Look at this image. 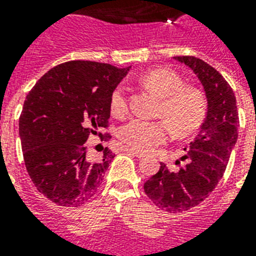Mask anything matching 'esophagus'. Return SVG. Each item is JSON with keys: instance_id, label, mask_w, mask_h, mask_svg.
Returning a JSON list of instances; mask_svg holds the SVG:
<instances>
[{"instance_id": "34e87169", "label": "esophagus", "mask_w": 256, "mask_h": 256, "mask_svg": "<svg viewBox=\"0 0 256 256\" xmlns=\"http://www.w3.org/2000/svg\"><path fill=\"white\" fill-rule=\"evenodd\" d=\"M124 152H132V156H136V158H144V152H138V150H136V148H124Z\"/></svg>"}]
</instances>
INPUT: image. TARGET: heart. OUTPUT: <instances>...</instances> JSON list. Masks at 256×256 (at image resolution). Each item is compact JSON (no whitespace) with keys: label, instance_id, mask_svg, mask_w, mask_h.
I'll list each match as a JSON object with an SVG mask.
<instances>
[{"label":"heart","instance_id":"obj_1","mask_svg":"<svg viewBox=\"0 0 256 256\" xmlns=\"http://www.w3.org/2000/svg\"><path fill=\"white\" fill-rule=\"evenodd\" d=\"M144 86L162 96L158 114L168 120L134 118L120 128V140L128 148L150 152L168 142L171 126L179 134H188L198 128L206 116V100L199 90L183 86V80L170 69H154L140 78ZM110 110L114 116H124L128 110V88L118 85L110 96ZM170 122V124L168 122Z\"/></svg>","mask_w":256,"mask_h":256}]
</instances>
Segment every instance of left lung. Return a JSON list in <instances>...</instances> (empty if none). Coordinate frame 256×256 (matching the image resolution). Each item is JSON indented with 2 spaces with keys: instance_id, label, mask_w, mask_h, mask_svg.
<instances>
[{
  "instance_id": "8db88e82",
  "label": "left lung",
  "mask_w": 256,
  "mask_h": 256,
  "mask_svg": "<svg viewBox=\"0 0 256 256\" xmlns=\"http://www.w3.org/2000/svg\"><path fill=\"white\" fill-rule=\"evenodd\" d=\"M188 66L206 94L207 114L198 136L186 150V166L160 171L144 184L152 203L168 212H182L202 203L222 179L238 140V108L232 88L222 74L196 57H174Z\"/></svg>"
}]
</instances>
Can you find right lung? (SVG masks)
I'll list each match as a JSON object with an SVG mask.
<instances>
[{
  "mask_svg": "<svg viewBox=\"0 0 256 256\" xmlns=\"http://www.w3.org/2000/svg\"><path fill=\"white\" fill-rule=\"evenodd\" d=\"M128 70L69 61L50 69L26 96L20 116L24 160L34 186L52 202L81 206L100 188L116 154L104 148L94 162L85 144L108 126L112 92Z\"/></svg>",
  "mask_w": 256,
  "mask_h": 256,
  "instance_id": "right-lung-1",
  "label": "right lung"
}]
</instances>
